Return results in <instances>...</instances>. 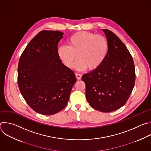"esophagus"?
Wrapping results in <instances>:
<instances>
[{
    "mask_svg": "<svg viewBox=\"0 0 151 151\" xmlns=\"http://www.w3.org/2000/svg\"><path fill=\"white\" fill-rule=\"evenodd\" d=\"M75 75H76V78H77V79H81V77H82V75H81V74H79V73H76L75 74Z\"/></svg>",
    "mask_w": 151,
    "mask_h": 151,
    "instance_id": "esophagus-1",
    "label": "esophagus"
}]
</instances>
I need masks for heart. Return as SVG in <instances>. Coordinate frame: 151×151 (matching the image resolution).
<instances>
[{
	"label": "heart",
	"instance_id": "heart-1",
	"mask_svg": "<svg viewBox=\"0 0 151 151\" xmlns=\"http://www.w3.org/2000/svg\"><path fill=\"white\" fill-rule=\"evenodd\" d=\"M69 45H61L57 50L59 58L69 68H72L78 58L75 68L77 70L88 69L94 70L100 68L109 51V43L103 36L88 32H79L68 40Z\"/></svg>",
	"mask_w": 151,
	"mask_h": 151
}]
</instances>
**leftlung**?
Listing matches in <instances>:
<instances>
[{"mask_svg":"<svg viewBox=\"0 0 151 151\" xmlns=\"http://www.w3.org/2000/svg\"><path fill=\"white\" fill-rule=\"evenodd\" d=\"M102 30L108 40V54L100 68L83 75L82 80L90 105L100 112H110L123 106L130 96L135 68L132 56L120 39L109 30Z\"/></svg>","mask_w":151,"mask_h":151,"instance_id":"obj_1","label":"left lung"}]
</instances>
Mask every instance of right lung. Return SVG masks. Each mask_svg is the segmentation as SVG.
I'll list each match as a JSON object with an SVG mask.
<instances>
[{
    "instance_id": "obj_1",
    "label": "right lung",
    "mask_w": 151,
    "mask_h": 151,
    "mask_svg": "<svg viewBox=\"0 0 151 151\" xmlns=\"http://www.w3.org/2000/svg\"><path fill=\"white\" fill-rule=\"evenodd\" d=\"M64 33L42 30L29 43L18 67V85L31 108L42 115L58 113L67 106L76 82L74 72L57 54Z\"/></svg>"
}]
</instances>
